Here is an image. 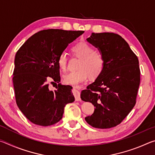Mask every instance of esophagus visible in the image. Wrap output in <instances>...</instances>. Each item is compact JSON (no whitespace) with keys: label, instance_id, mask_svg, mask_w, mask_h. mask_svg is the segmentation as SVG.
Here are the masks:
<instances>
[{"label":"esophagus","instance_id":"esophagus-1","mask_svg":"<svg viewBox=\"0 0 155 155\" xmlns=\"http://www.w3.org/2000/svg\"><path fill=\"white\" fill-rule=\"evenodd\" d=\"M72 93L74 94L75 97V100L77 101H81V97H80V91H78L77 89L74 88L72 90Z\"/></svg>","mask_w":155,"mask_h":155}]
</instances>
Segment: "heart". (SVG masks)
<instances>
[{
	"mask_svg": "<svg viewBox=\"0 0 155 155\" xmlns=\"http://www.w3.org/2000/svg\"><path fill=\"white\" fill-rule=\"evenodd\" d=\"M72 51L81 59L77 72H70L64 77V81L68 85L78 86L87 79L89 74L91 77H96L102 71L104 60L99 52L94 51L93 47L85 41H80L72 46ZM57 64L62 71L67 67V56L65 52L59 54Z\"/></svg>",
	"mask_w": 155,
	"mask_h": 155,
	"instance_id": "heart-1",
	"label": "heart"
}]
</instances>
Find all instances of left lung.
Listing matches in <instances>:
<instances>
[{
	"label": "left lung",
	"instance_id": "left-lung-1",
	"mask_svg": "<svg viewBox=\"0 0 155 155\" xmlns=\"http://www.w3.org/2000/svg\"><path fill=\"white\" fill-rule=\"evenodd\" d=\"M87 41L98 48L104 65L94 82L81 91V98L95 107L94 114L85 120L94 128L114 127L136 103L140 83L138 58L117 34L92 33Z\"/></svg>",
	"mask_w": 155,
	"mask_h": 155
}]
</instances>
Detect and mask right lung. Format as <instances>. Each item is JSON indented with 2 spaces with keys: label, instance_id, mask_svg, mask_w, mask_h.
Returning a JSON list of instances; mask_svg holds the SVG:
<instances>
[{
  "label": "right lung",
  "instance_id": "add662e5",
  "mask_svg": "<svg viewBox=\"0 0 155 155\" xmlns=\"http://www.w3.org/2000/svg\"><path fill=\"white\" fill-rule=\"evenodd\" d=\"M83 31L47 29L28 39L16 52L13 84L15 101L21 112L33 124L47 127L62 118L64 107L74 101L72 87L59 83L57 59L68 44ZM58 83L49 89V81Z\"/></svg>",
  "mask_w": 155,
  "mask_h": 155
}]
</instances>
